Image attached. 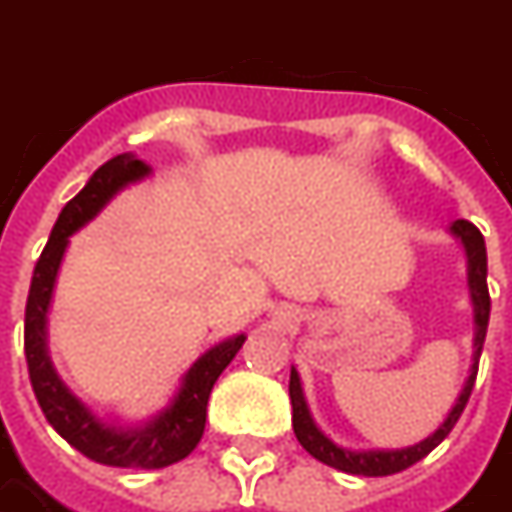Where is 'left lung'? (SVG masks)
<instances>
[{
    "instance_id": "left-lung-1",
    "label": "left lung",
    "mask_w": 512,
    "mask_h": 512,
    "mask_svg": "<svg viewBox=\"0 0 512 512\" xmlns=\"http://www.w3.org/2000/svg\"><path fill=\"white\" fill-rule=\"evenodd\" d=\"M452 232L460 238V244L466 246L468 257V288H471V302H474V363L468 371V380L463 385V391L457 396L455 407L449 410V416L443 421L438 430L432 432L430 438H424L416 446H407V449H388V452H352V449H343L338 443H332L324 432L318 430L310 418L307 410L305 393H302V382L296 368H291V407H293V432H296V441L305 446L310 455L327 463V466L346 471V474H360V477H388V474H399L405 468L416 466L418 460L430 455L432 449L452 432L457 424V418L466 407L474 380H477V366H480L482 343H485V332H488V318H491V293H488V255H485V238L482 232L466 219H457L452 224Z\"/></svg>"
}]
</instances>
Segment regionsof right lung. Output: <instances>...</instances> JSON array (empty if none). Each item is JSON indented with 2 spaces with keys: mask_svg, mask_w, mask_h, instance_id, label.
<instances>
[{
  "mask_svg": "<svg viewBox=\"0 0 512 512\" xmlns=\"http://www.w3.org/2000/svg\"><path fill=\"white\" fill-rule=\"evenodd\" d=\"M149 166L130 152L107 160L105 166L94 171V177L85 182L80 194L74 196L60 210L52 235L46 241L44 252L35 263L24 310V355L30 371L32 391L44 410L46 421L55 427L66 441L94 463L116 468H163L188 457L205 432L207 399L219 380V374L230 366V360L244 346L246 335H235L216 343L205 355L188 368L180 391L171 399V405L157 413L152 421L141 427H110L107 421L96 418L80 399L60 382L46 355V310L55 291V277L63 252L69 246V235L85 227L96 213L119 194L124 185L144 180Z\"/></svg>",
  "mask_w": 512,
  "mask_h": 512,
  "instance_id": "right-lung-1",
  "label": "right lung"
}]
</instances>
